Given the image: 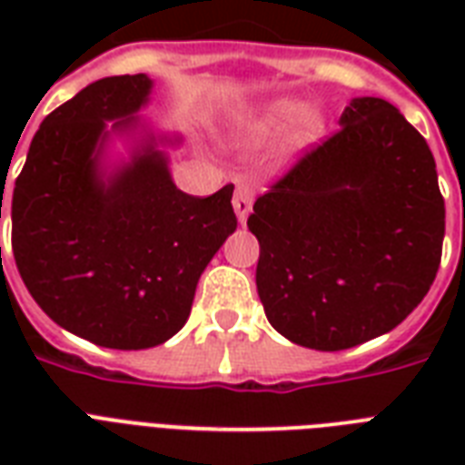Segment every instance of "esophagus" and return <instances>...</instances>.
Wrapping results in <instances>:
<instances>
[{
    "mask_svg": "<svg viewBox=\"0 0 465 465\" xmlns=\"http://www.w3.org/2000/svg\"><path fill=\"white\" fill-rule=\"evenodd\" d=\"M251 210H253V188H248L246 183H239L233 190V212L239 217V224H246Z\"/></svg>",
    "mask_w": 465,
    "mask_h": 465,
    "instance_id": "obj_1",
    "label": "esophagus"
}]
</instances>
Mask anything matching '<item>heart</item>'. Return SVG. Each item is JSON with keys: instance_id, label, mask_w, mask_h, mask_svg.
Masks as SVG:
<instances>
[{"instance_id": "b5f03b06", "label": "heart", "mask_w": 465, "mask_h": 465, "mask_svg": "<svg viewBox=\"0 0 465 465\" xmlns=\"http://www.w3.org/2000/svg\"><path fill=\"white\" fill-rule=\"evenodd\" d=\"M241 130L248 142H265L287 133V147L297 154L323 137L325 118L316 105H306L297 98H275L243 120Z\"/></svg>"}]
</instances>
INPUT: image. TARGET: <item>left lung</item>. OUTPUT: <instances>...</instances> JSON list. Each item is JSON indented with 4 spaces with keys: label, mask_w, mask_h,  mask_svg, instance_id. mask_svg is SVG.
Here are the masks:
<instances>
[{
    "label": "left lung",
    "mask_w": 465,
    "mask_h": 465,
    "mask_svg": "<svg viewBox=\"0 0 465 465\" xmlns=\"http://www.w3.org/2000/svg\"><path fill=\"white\" fill-rule=\"evenodd\" d=\"M248 229L270 325L321 352L361 345L403 323L437 277V163L396 105L352 98L338 133L255 200Z\"/></svg>",
    "instance_id": "left-lung-1"
}]
</instances>
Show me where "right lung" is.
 I'll use <instances>...</instances> for the list:
<instances>
[{"instance_id": "right-lung-1", "label": "right lung", "mask_w": 465, "mask_h": 465, "mask_svg": "<svg viewBox=\"0 0 465 465\" xmlns=\"http://www.w3.org/2000/svg\"><path fill=\"white\" fill-rule=\"evenodd\" d=\"M152 89L147 74L105 76L62 104L33 137L11 197V248L35 304L111 350L173 338L236 232L233 185L210 197L175 188L166 147L181 137L140 115ZM115 139L127 157L110 156Z\"/></svg>"}]
</instances>
